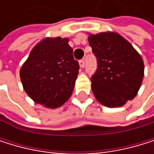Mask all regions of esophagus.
<instances>
[{
  "label": "esophagus",
  "instance_id": "obj_1",
  "mask_svg": "<svg viewBox=\"0 0 154 154\" xmlns=\"http://www.w3.org/2000/svg\"><path fill=\"white\" fill-rule=\"evenodd\" d=\"M79 66H80L81 68H83V67L85 66V61H84L83 59L79 61Z\"/></svg>",
  "mask_w": 154,
  "mask_h": 154
}]
</instances>
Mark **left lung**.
<instances>
[{
    "mask_svg": "<svg viewBox=\"0 0 154 154\" xmlns=\"http://www.w3.org/2000/svg\"><path fill=\"white\" fill-rule=\"evenodd\" d=\"M98 68L91 76V90L106 107H120L133 100L141 86L144 63L135 48L116 32L88 35Z\"/></svg>",
    "mask_w": 154,
    "mask_h": 154,
    "instance_id": "obj_1",
    "label": "left lung"
}]
</instances>
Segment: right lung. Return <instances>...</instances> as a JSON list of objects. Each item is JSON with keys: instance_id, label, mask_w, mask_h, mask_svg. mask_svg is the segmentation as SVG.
Segmentation results:
<instances>
[{"instance_id": "obj_1", "label": "right lung", "mask_w": 154, "mask_h": 154, "mask_svg": "<svg viewBox=\"0 0 154 154\" xmlns=\"http://www.w3.org/2000/svg\"><path fill=\"white\" fill-rule=\"evenodd\" d=\"M68 38H45L34 46L20 69L26 93L35 103L54 109L72 95L79 66Z\"/></svg>"}]
</instances>
